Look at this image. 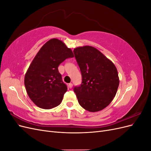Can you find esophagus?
Here are the masks:
<instances>
[{
  "label": "esophagus",
  "mask_w": 151,
  "mask_h": 151,
  "mask_svg": "<svg viewBox=\"0 0 151 151\" xmlns=\"http://www.w3.org/2000/svg\"><path fill=\"white\" fill-rule=\"evenodd\" d=\"M72 86H73V84L72 83H69V84H68V88H70V89H71L72 88Z\"/></svg>",
  "instance_id": "esophagus-1"
}]
</instances>
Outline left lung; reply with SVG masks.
Wrapping results in <instances>:
<instances>
[{
	"label": "left lung",
	"instance_id": "left-lung-1",
	"mask_svg": "<svg viewBox=\"0 0 151 151\" xmlns=\"http://www.w3.org/2000/svg\"><path fill=\"white\" fill-rule=\"evenodd\" d=\"M83 82L75 87L81 106L90 112L101 111L111 103L119 86L115 64L96 48L86 45L74 50Z\"/></svg>",
	"mask_w": 151,
	"mask_h": 151
}]
</instances>
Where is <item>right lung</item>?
<instances>
[{"instance_id": "right-lung-1", "label": "right lung", "mask_w": 151, "mask_h": 151, "mask_svg": "<svg viewBox=\"0 0 151 151\" xmlns=\"http://www.w3.org/2000/svg\"><path fill=\"white\" fill-rule=\"evenodd\" d=\"M74 56L72 50L57 38L50 39L40 48L24 76L27 94L36 106L49 109L61 103L67 88L58 67Z\"/></svg>"}]
</instances>
